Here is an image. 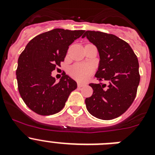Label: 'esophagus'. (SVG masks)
I'll return each instance as SVG.
<instances>
[{"instance_id": "obj_1", "label": "esophagus", "mask_w": 155, "mask_h": 155, "mask_svg": "<svg viewBox=\"0 0 155 155\" xmlns=\"http://www.w3.org/2000/svg\"><path fill=\"white\" fill-rule=\"evenodd\" d=\"M84 86V84H81V83H78V87H81Z\"/></svg>"}]
</instances>
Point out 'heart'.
Returning <instances> with one entry per match:
<instances>
[{"mask_svg": "<svg viewBox=\"0 0 155 155\" xmlns=\"http://www.w3.org/2000/svg\"><path fill=\"white\" fill-rule=\"evenodd\" d=\"M92 72V68L85 64H74L69 70L71 76L78 81H85Z\"/></svg>", "mask_w": 155, "mask_h": 155, "instance_id": "b5f03b06", "label": "heart"}]
</instances>
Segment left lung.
<instances>
[{
    "instance_id": "8db88e82",
    "label": "left lung",
    "mask_w": 155,
    "mask_h": 155,
    "mask_svg": "<svg viewBox=\"0 0 155 155\" xmlns=\"http://www.w3.org/2000/svg\"><path fill=\"white\" fill-rule=\"evenodd\" d=\"M84 37L99 53L95 77L108 82V85L89 84L93 94L85 99L86 107L96 118L113 120L125 113L136 97L140 83L137 57L127 42L113 34L86 31Z\"/></svg>"
}]
</instances>
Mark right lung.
<instances>
[{
	"label": "right lung",
	"mask_w": 155,
	"mask_h": 155,
	"mask_svg": "<svg viewBox=\"0 0 155 155\" xmlns=\"http://www.w3.org/2000/svg\"><path fill=\"white\" fill-rule=\"evenodd\" d=\"M84 30L55 28L31 39L20 54L16 78L19 94L31 110L42 116L59 113L77 82L65 73L58 83L52 71L64 61L70 45Z\"/></svg>",
	"instance_id": "add662e5"
}]
</instances>
